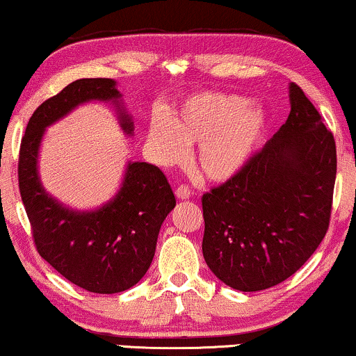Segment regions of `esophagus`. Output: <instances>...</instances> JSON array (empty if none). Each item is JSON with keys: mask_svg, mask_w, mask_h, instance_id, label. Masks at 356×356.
<instances>
[{"mask_svg": "<svg viewBox=\"0 0 356 356\" xmlns=\"http://www.w3.org/2000/svg\"><path fill=\"white\" fill-rule=\"evenodd\" d=\"M175 193H177V196H178L179 200H188L193 195L191 188L188 186V185H179Z\"/></svg>", "mask_w": 356, "mask_h": 356, "instance_id": "34e87169", "label": "esophagus"}]
</instances>
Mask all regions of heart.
<instances>
[{"mask_svg":"<svg viewBox=\"0 0 356 356\" xmlns=\"http://www.w3.org/2000/svg\"><path fill=\"white\" fill-rule=\"evenodd\" d=\"M269 130L262 105L239 94L204 90L188 95L168 117L156 115L148 129V145L158 161L183 160L186 143H198L196 165L211 181H226L251 161Z\"/></svg>","mask_w":356,"mask_h":356,"instance_id":"obj_1","label":"heart"}]
</instances>
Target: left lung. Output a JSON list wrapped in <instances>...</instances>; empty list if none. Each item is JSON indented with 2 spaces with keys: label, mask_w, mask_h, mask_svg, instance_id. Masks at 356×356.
I'll return each instance as SVG.
<instances>
[{
  "label": "left lung",
  "mask_w": 356,
  "mask_h": 356,
  "mask_svg": "<svg viewBox=\"0 0 356 356\" xmlns=\"http://www.w3.org/2000/svg\"><path fill=\"white\" fill-rule=\"evenodd\" d=\"M291 113L236 177L204 193L203 256L236 291L274 287L309 261L328 231L337 147L304 90Z\"/></svg>",
  "instance_id": "left-lung-1"
}]
</instances>
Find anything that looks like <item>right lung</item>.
Instances as JSON below:
<instances>
[{
	"instance_id": "right-lung-1",
	"label": "right lung",
	"mask_w": 356,
	"mask_h": 356,
	"mask_svg": "<svg viewBox=\"0 0 356 356\" xmlns=\"http://www.w3.org/2000/svg\"><path fill=\"white\" fill-rule=\"evenodd\" d=\"M112 79H79L44 100L29 118L21 138L17 179L34 245L69 282L95 293H117L134 287L147 274L155 256L158 232L177 204L168 179L158 166L135 161L127 166L124 185L111 203L97 211L64 208L42 190L38 177V150L44 129L79 104L118 102ZM127 134L134 122L125 112Z\"/></svg>"
}]
</instances>
